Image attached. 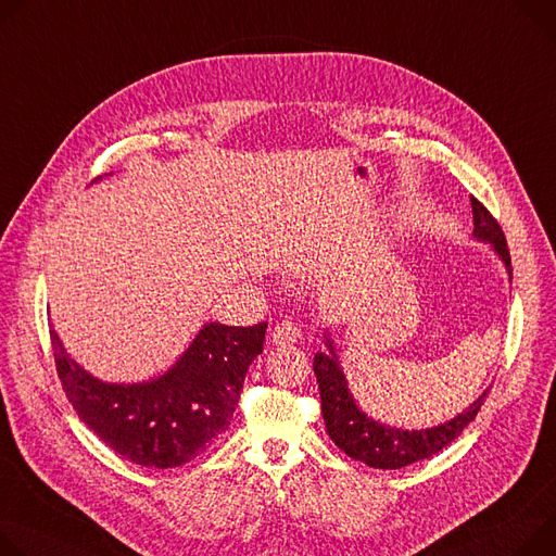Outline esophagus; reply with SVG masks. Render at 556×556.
Wrapping results in <instances>:
<instances>
[{
    "label": "esophagus",
    "mask_w": 556,
    "mask_h": 556,
    "mask_svg": "<svg viewBox=\"0 0 556 556\" xmlns=\"http://www.w3.org/2000/svg\"><path fill=\"white\" fill-rule=\"evenodd\" d=\"M299 339H301V328L294 321H281L270 332V341L275 345H292Z\"/></svg>",
    "instance_id": "esophagus-1"
}]
</instances>
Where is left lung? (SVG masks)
Wrapping results in <instances>:
<instances>
[{
	"label": "left lung",
	"mask_w": 556,
	"mask_h": 556,
	"mask_svg": "<svg viewBox=\"0 0 556 556\" xmlns=\"http://www.w3.org/2000/svg\"><path fill=\"white\" fill-rule=\"evenodd\" d=\"M475 230L472 237L477 241L490 243L494 255L506 266L508 279H513V264H510V250L506 237L501 232L496 219L485 211L481 201L470 197ZM326 352H317L313 370L317 375L319 394H321V413L326 421V430L337 447H341L348 457L362 462L370 468L379 470H399L410 464L430 459L432 454L441 452L457 439L470 421H475L477 413L481 410L483 401L490 392V386L470 403V406L459 413L454 419L421 428V430H403L388 424H379L368 417L359 406L355 396L348 388V379L343 375L334 341L326 328Z\"/></svg>",
	"instance_id": "obj_1"
}]
</instances>
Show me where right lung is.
I'll use <instances>...</instances> for the list:
<instances>
[{"instance_id":"1","label":"right lung","mask_w":556,"mask_h":556,"mask_svg":"<svg viewBox=\"0 0 556 556\" xmlns=\"http://www.w3.org/2000/svg\"><path fill=\"white\" fill-rule=\"evenodd\" d=\"M264 339L266 324L211 321L166 372L139 383H109L84 370L50 330L58 375L79 419L124 459L160 470L188 464L228 430Z\"/></svg>"}]
</instances>
